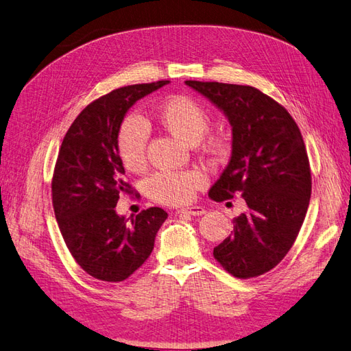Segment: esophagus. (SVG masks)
<instances>
[{"mask_svg": "<svg viewBox=\"0 0 351 351\" xmlns=\"http://www.w3.org/2000/svg\"><path fill=\"white\" fill-rule=\"evenodd\" d=\"M178 213L186 214V215H193V217H196V215H204V214H205V210H204L202 206H199V205H192V206L183 208V210H180Z\"/></svg>", "mask_w": 351, "mask_h": 351, "instance_id": "1", "label": "esophagus"}]
</instances>
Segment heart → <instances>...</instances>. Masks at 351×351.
Segmentation results:
<instances>
[{"mask_svg":"<svg viewBox=\"0 0 351 351\" xmlns=\"http://www.w3.org/2000/svg\"><path fill=\"white\" fill-rule=\"evenodd\" d=\"M156 117L160 125L187 145L199 143L210 127V115L205 108L186 96H173L160 103ZM147 138V125L138 117H131L122 124L118 132V154L122 164L131 171H140L146 165ZM205 147L220 154L224 143L219 137H210ZM205 184L206 177L197 169L160 171L147 180L146 192L156 202L180 205L192 201L197 189Z\"/></svg>","mask_w":351,"mask_h":351,"instance_id":"heart-1","label":"heart"}]
</instances>
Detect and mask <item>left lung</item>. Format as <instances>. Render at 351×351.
I'll list each match as a JSON object with an SVG mask.
<instances>
[{
	"instance_id": "obj_1",
	"label": "left lung",
	"mask_w": 351,
	"mask_h": 351,
	"mask_svg": "<svg viewBox=\"0 0 351 351\" xmlns=\"http://www.w3.org/2000/svg\"><path fill=\"white\" fill-rule=\"evenodd\" d=\"M229 119L232 156L208 192L221 202L242 193L245 211L214 257L233 276L271 270L297 239L308 208L311 174L304 140L288 110L250 85L186 81Z\"/></svg>"
}]
</instances>
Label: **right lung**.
<instances>
[{
    "instance_id": "right-lung-1",
    "label": "right lung",
    "mask_w": 351,
    "mask_h": 351,
    "mask_svg": "<svg viewBox=\"0 0 351 351\" xmlns=\"http://www.w3.org/2000/svg\"><path fill=\"white\" fill-rule=\"evenodd\" d=\"M169 81L128 85L85 108L66 132L56 162L53 208L69 252L90 276L121 282L154 250L168 214L159 206L125 219L119 195L131 193L118 154V132L127 112Z\"/></svg>"
}]
</instances>
